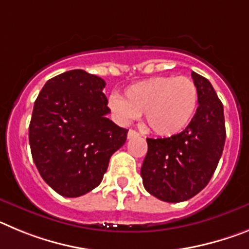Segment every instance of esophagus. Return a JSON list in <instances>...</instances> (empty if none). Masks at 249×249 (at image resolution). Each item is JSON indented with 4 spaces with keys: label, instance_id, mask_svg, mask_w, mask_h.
<instances>
[{
    "label": "esophagus",
    "instance_id": "obj_1",
    "mask_svg": "<svg viewBox=\"0 0 249 249\" xmlns=\"http://www.w3.org/2000/svg\"><path fill=\"white\" fill-rule=\"evenodd\" d=\"M137 136H140V133H138V132H136L135 129H129L128 133H127V137H128V138L137 137Z\"/></svg>",
    "mask_w": 249,
    "mask_h": 249
}]
</instances>
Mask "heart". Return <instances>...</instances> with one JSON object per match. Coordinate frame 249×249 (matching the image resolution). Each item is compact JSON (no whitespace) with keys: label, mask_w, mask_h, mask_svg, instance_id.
<instances>
[{"label":"heart","mask_w":249,"mask_h":249,"mask_svg":"<svg viewBox=\"0 0 249 249\" xmlns=\"http://www.w3.org/2000/svg\"><path fill=\"white\" fill-rule=\"evenodd\" d=\"M198 105V89L187 77H153L129 86L124 100L108 98L114 120L128 124L144 113L151 131L160 136L179 133L191 122Z\"/></svg>","instance_id":"obj_1"}]
</instances>
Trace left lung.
<instances>
[{
	"label": "left lung",
	"mask_w": 249,
	"mask_h": 249,
	"mask_svg": "<svg viewBox=\"0 0 249 249\" xmlns=\"http://www.w3.org/2000/svg\"><path fill=\"white\" fill-rule=\"evenodd\" d=\"M198 107L190 124L168 138H147L141 176L148 193L177 203L195 197L208 184L226 141L223 105L207 78L192 72Z\"/></svg>",
	"instance_id": "1"
}]
</instances>
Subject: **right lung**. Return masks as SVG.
<instances>
[{"mask_svg": "<svg viewBox=\"0 0 249 249\" xmlns=\"http://www.w3.org/2000/svg\"><path fill=\"white\" fill-rule=\"evenodd\" d=\"M106 82L83 70L51 78L30 122L32 158L43 181L63 197H80L98 186L111 156L128 129L107 118Z\"/></svg>", "mask_w": 249, "mask_h": 249, "instance_id": "obj_1", "label": "right lung"}]
</instances>
